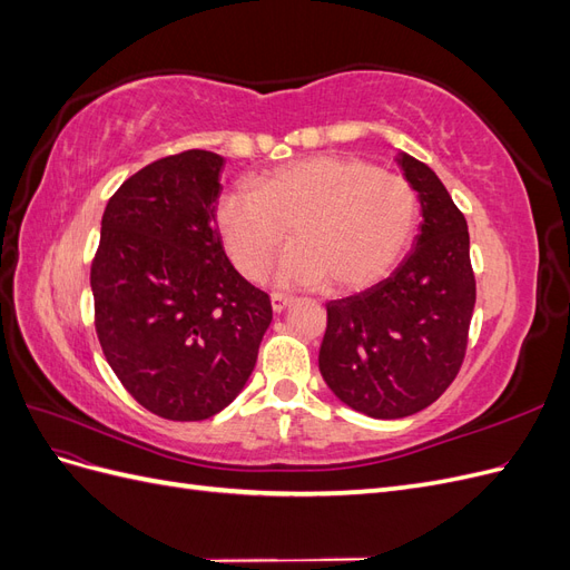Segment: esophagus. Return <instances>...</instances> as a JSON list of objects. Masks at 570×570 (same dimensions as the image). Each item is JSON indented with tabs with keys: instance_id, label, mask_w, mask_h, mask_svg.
Masks as SVG:
<instances>
[{
	"instance_id": "1",
	"label": "esophagus",
	"mask_w": 570,
	"mask_h": 570,
	"mask_svg": "<svg viewBox=\"0 0 570 570\" xmlns=\"http://www.w3.org/2000/svg\"><path fill=\"white\" fill-rule=\"evenodd\" d=\"M292 304V299L289 297H285V295H271V306H273V312L275 314H281V312H285V308Z\"/></svg>"
}]
</instances>
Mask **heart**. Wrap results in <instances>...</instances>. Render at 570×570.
<instances>
[{
    "mask_svg": "<svg viewBox=\"0 0 570 570\" xmlns=\"http://www.w3.org/2000/svg\"><path fill=\"white\" fill-rule=\"evenodd\" d=\"M419 193L402 176L373 164L316 154L287 161L237 185L218 202L223 243L247 278H258L285 237H295L275 262V287H325L337 295L364 289L387 275L411 245Z\"/></svg>",
    "mask_w": 570,
    "mask_h": 570,
    "instance_id": "heart-1",
    "label": "heart"
}]
</instances>
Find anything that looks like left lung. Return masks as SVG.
I'll use <instances>...</instances> for the list:
<instances>
[{"mask_svg": "<svg viewBox=\"0 0 570 570\" xmlns=\"http://www.w3.org/2000/svg\"><path fill=\"white\" fill-rule=\"evenodd\" d=\"M419 193L413 249L390 278L327 302L318 352L325 385L371 419H404L440 400L456 377L475 306L471 237L438 174L411 154L394 157Z\"/></svg>", "mask_w": 570, "mask_h": 570, "instance_id": "left-lung-1", "label": "left lung"}]
</instances>
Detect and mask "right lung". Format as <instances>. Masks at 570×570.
I'll return each mask as SVG.
<instances>
[{
  "instance_id": "obj_1",
  "label": "right lung",
  "mask_w": 570,
  "mask_h": 570,
  "mask_svg": "<svg viewBox=\"0 0 570 570\" xmlns=\"http://www.w3.org/2000/svg\"><path fill=\"white\" fill-rule=\"evenodd\" d=\"M220 154L137 170L101 216L90 285L111 371L151 413L204 421L245 390L271 325L266 292L235 271L216 228Z\"/></svg>"
}]
</instances>
